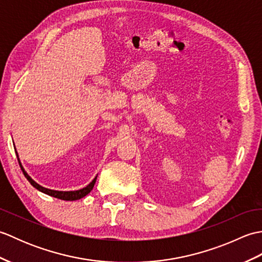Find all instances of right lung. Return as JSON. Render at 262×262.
<instances>
[{
  "instance_id": "add662e5",
  "label": "right lung",
  "mask_w": 262,
  "mask_h": 262,
  "mask_svg": "<svg viewBox=\"0 0 262 262\" xmlns=\"http://www.w3.org/2000/svg\"><path fill=\"white\" fill-rule=\"evenodd\" d=\"M19 164H20V168H21L22 172H24L25 177L27 178V180L29 181L33 187H35L36 189H38L39 191H41V192L46 193V194H49V196H52V197L62 199V200H77V199L83 198V197L86 196V194L92 190L93 187H94V183H96V181H97V177H96L93 179V181L90 183V185L86 186L85 188L81 189V190H76V191H56V190H51V189H47V188H43L41 186H39L38 183H36L35 181H33L31 178L27 174V172L24 170V168H22V165H21L20 162H19Z\"/></svg>"
}]
</instances>
